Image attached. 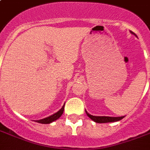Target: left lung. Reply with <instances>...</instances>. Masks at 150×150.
<instances>
[{"instance_id":"8db88e82","label":"left lung","mask_w":150,"mask_h":150,"mask_svg":"<svg viewBox=\"0 0 150 150\" xmlns=\"http://www.w3.org/2000/svg\"><path fill=\"white\" fill-rule=\"evenodd\" d=\"M131 33L135 35V36H137L135 35V33H134L133 32L130 31ZM86 113L87 116L89 117V118H91L92 120L96 123H108V122H115V121H118L120 120H121L122 118L125 117V116L122 117H106V116H93V115H91L89 114L88 112L86 110Z\"/></svg>"}]
</instances>
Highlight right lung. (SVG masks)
I'll list each match as a JSON object with an SVG mask.
<instances>
[{
    "label": "right lung",
    "mask_w": 150,
    "mask_h": 150,
    "mask_svg": "<svg viewBox=\"0 0 150 150\" xmlns=\"http://www.w3.org/2000/svg\"><path fill=\"white\" fill-rule=\"evenodd\" d=\"M64 105L63 107H61V109L60 110L54 114L53 115L50 117H45V118L43 119H41V120H38V121H36V122H38V123H40V124H50L53 121H56L57 119L60 117L62 115L64 112Z\"/></svg>",
    "instance_id": "add662e5"
}]
</instances>
